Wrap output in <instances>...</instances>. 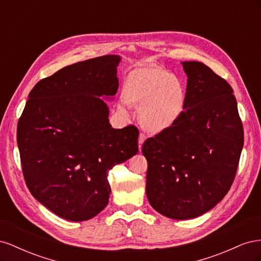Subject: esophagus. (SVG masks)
I'll use <instances>...</instances> for the list:
<instances>
[{
  "label": "esophagus",
  "instance_id": "1",
  "mask_svg": "<svg viewBox=\"0 0 261 261\" xmlns=\"http://www.w3.org/2000/svg\"><path fill=\"white\" fill-rule=\"evenodd\" d=\"M146 135L144 133H140L139 134V137H138V147H139V150L141 149V146H143V144H144V141L146 140Z\"/></svg>",
  "mask_w": 261,
  "mask_h": 261
}]
</instances>
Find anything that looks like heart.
<instances>
[{
  "mask_svg": "<svg viewBox=\"0 0 261 261\" xmlns=\"http://www.w3.org/2000/svg\"><path fill=\"white\" fill-rule=\"evenodd\" d=\"M122 99L125 105L139 108L138 120L146 132L159 134L171 128L183 114L186 89L179 78L156 65L141 66L126 76ZM123 115L124 106L118 107Z\"/></svg>",
  "mask_w": 261,
  "mask_h": 261,
  "instance_id": "1",
  "label": "heart"
}]
</instances>
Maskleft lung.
Segmentation results:
<instances>
[{
	"label": "left lung",
	"instance_id": "obj_1",
	"mask_svg": "<svg viewBox=\"0 0 261 261\" xmlns=\"http://www.w3.org/2000/svg\"><path fill=\"white\" fill-rule=\"evenodd\" d=\"M187 75L179 120L141 148L147 198L161 215L187 220L212 209L230 191L244 145L232 87L201 62H181Z\"/></svg>",
	"mask_w": 261,
	"mask_h": 261
}]
</instances>
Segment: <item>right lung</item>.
Masks as SVG:
<instances>
[{
    "label": "right lung",
    "mask_w": 261,
    "mask_h": 261,
    "mask_svg": "<svg viewBox=\"0 0 261 261\" xmlns=\"http://www.w3.org/2000/svg\"><path fill=\"white\" fill-rule=\"evenodd\" d=\"M118 55L75 63L43 78L17 124L22 174L35 198L55 215L86 221L106 208L108 173L138 152L136 126L112 128L98 97L118 88Z\"/></svg>",
    "instance_id": "right-lung-1"
}]
</instances>
